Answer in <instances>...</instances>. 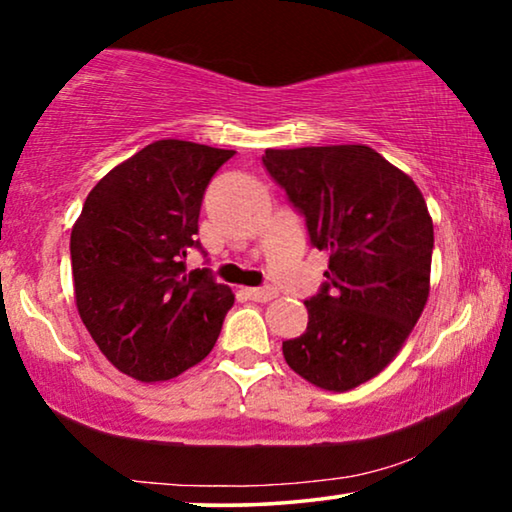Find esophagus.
<instances>
[{
  "label": "esophagus",
  "instance_id": "obj_1",
  "mask_svg": "<svg viewBox=\"0 0 512 512\" xmlns=\"http://www.w3.org/2000/svg\"><path fill=\"white\" fill-rule=\"evenodd\" d=\"M244 295L254 302H270L277 298V291L272 286H261V288H244Z\"/></svg>",
  "mask_w": 512,
  "mask_h": 512
}]
</instances>
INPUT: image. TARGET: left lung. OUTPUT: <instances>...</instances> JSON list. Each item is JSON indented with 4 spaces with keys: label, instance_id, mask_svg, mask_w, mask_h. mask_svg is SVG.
I'll return each mask as SVG.
<instances>
[{
    "label": "left lung",
    "instance_id": "left-lung-1",
    "mask_svg": "<svg viewBox=\"0 0 512 512\" xmlns=\"http://www.w3.org/2000/svg\"><path fill=\"white\" fill-rule=\"evenodd\" d=\"M263 166L328 251L325 284L305 300L307 330L284 358L302 379L344 392L374 379L425 309L434 226L409 175L367 145L265 150Z\"/></svg>",
    "mask_w": 512,
    "mask_h": 512
}]
</instances>
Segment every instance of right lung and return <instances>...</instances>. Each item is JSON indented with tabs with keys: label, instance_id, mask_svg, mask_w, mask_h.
I'll use <instances>...</instances> for the list:
<instances>
[{
	"label": "right lung",
	"instance_id": "1",
	"mask_svg": "<svg viewBox=\"0 0 512 512\" xmlns=\"http://www.w3.org/2000/svg\"><path fill=\"white\" fill-rule=\"evenodd\" d=\"M233 154L157 140L99 180L73 226L78 314L131 379H175L217 344L235 295L207 268L187 272V251L201 249L203 194Z\"/></svg>",
	"mask_w": 512,
	"mask_h": 512
}]
</instances>
